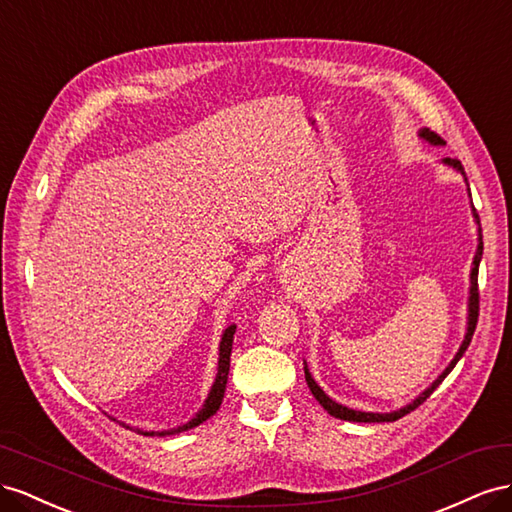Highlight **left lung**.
Returning a JSON list of instances; mask_svg holds the SVG:
<instances>
[{
	"label": "left lung",
	"mask_w": 512,
	"mask_h": 512,
	"mask_svg": "<svg viewBox=\"0 0 512 512\" xmlns=\"http://www.w3.org/2000/svg\"><path fill=\"white\" fill-rule=\"evenodd\" d=\"M418 137L429 141L431 145H444V139H442L440 135H435L433 130H429V128H422L420 133H418ZM444 165H448V167H452V169H457V171L463 175V180H465V184H467V178H465V171H463L461 160H457V158H444ZM467 193H470V186H467ZM470 197H472V195H470ZM472 212H474L476 225H478V246H476V255H474L472 272H470V300H467V332H465V339H463V343H461V347H459V352L455 354V358L450 360V364L444 369V373H442L440 377H437L435 382H433L425 392L418 394V397H416L410 405H405V407H401V410L390 412V414L358 412V410H352V407H345V405H341V403H337V401H332V399L328 397V394L317 386V382L313 379L309 367H306V362H304L306 384H309V388H311V392H313V397L319 401V405L324 407V410H326L330 416L341 418V420H349V422H392V420H399V418H403L405 414L414 412L418 405L425 403V401L431 397V392L444 382V377H446L452 369H455V364L461 360V356L465 354L467 345H470V341H472V337H474L476 321H478V266H480V259H483V236H480V221H478V214H476V208H474V206H472Z\"/></svg>",
	"instance_id": "8db88e82"
}]
</instances>
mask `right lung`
I'll list each match as a JSON object with an SVG mask.
<instances>
[{"mask_svg":"<svg viewBox=\"0 0 512 512\" xmlns=\"http://www.w3.org/2000/svg\"><path fill=\"white\" fill-rule=\"evenodd\" d=\"M233 334H236V326H229L225 332H223V339H221V347H218V373H216V379L214 384L210 388V394L206 403H203L201 410L197 412L195 418H191L186 422V425L178 427V429H169V431H141L137 429V433L141 435H175V433H182V431H188L193 427H199L201 422H206L210 416L216 414L218 407H221L223 403V397H225V388H227V375H229V356H231V345H233Z\"/></svg>","mask_w":512,"mask_h":512,"instance_id":"obj_1","label":"right lung"}]
</instances>
